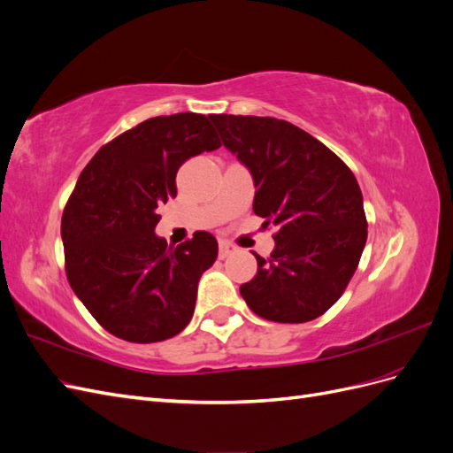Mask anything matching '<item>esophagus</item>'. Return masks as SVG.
<instances>
[{"mask_svg":"<svg viewBox=\"0 0 453 453\" xmlns=\"http://www.w3.org/2000/svg\"><path fill=\"white\" fill-rule=\"evenodd\" d=\"M236 251V245L230 243L226 240H221L219 242V258H226L228 255H232Z\"/></svg>","mask_w":453,"mask_h":453,"instance_id":"1","label":"esophagus"}]
</instances>
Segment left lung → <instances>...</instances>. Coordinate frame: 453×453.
Masks as SVG:
<instances>
[{"label": "left lung", "instance_id": "8db88e82", "mask_svg": "<svg viewBox=\"0 0 453 453\" xmlns=\"http://www.w3.org/2000/svg\"><path fill=\"white\" fill-rule=\"evenodd\" d=\"M223 145L255 183L253 211L278 226L268 258L255 253L257 276L240 287L268 321L306 323L344 293L366 243L363 195L331 149L287 120L210 115Z\"/></svg>", "mask_w": 453, "mask_h": 453}]
</instances>
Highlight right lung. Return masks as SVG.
<instances>
[{
    "instance_id": "add662e5",
    "label": "right lung",
    "mask_w": 453,
    "mask_h": 453,
    "mask_svg": "<svg viewBox=\"0 0 453 453\" xmlns=\"http://www.w3.org/2000/svg\"><path fill=\"white\" fill-rule=\"evenodd\" d=\"M221 147L198 113L153 117L105 143L81 172L62 215L65 273L107 333L135 344L180 334L202 273L217 258L210 232L168 248L157 208L175 198L181 164Z\"/></svg>"
}]
</instances>
